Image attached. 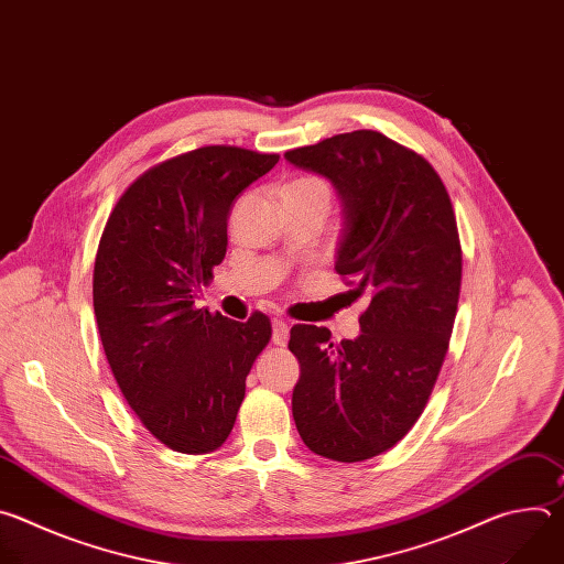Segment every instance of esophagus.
Here are the masks:
<instances>
[{"instance_id":"obj_1","label":"esophagus","mask_w":564,"mask_h":564,"mask_svg":"<svg viewBox=\"0 0 564 564\" xmlns=\"http://www.w3.org/2000/svg\"><path fill=\"white\" fill-rule=\"evenodd\" d=\"M290 337V326L285 318H274L272 321V344L274 346H285Z\"/></svg>"}]
</instances>
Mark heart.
Masks as SVG:
<instances>
[{
    "mask_svg": "<svg viewBox=\"0 0 564 564\" xmlns=\"http://www.w3.org/2000/svg\"><path fill=\"white\" fill-rule=\"evenodd\" d=\"M283 198H290V196H318V198H326L328 200V187L326 183L321 178H314V176H299L294 181H290L283 192H281Z\"/></svg>",
    "mask_w": 564,
    "mask_h": 564,
    "instance_id": "heart-1",
    "label": "heart"
}]
</instances>
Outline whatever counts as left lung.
Here are the masks:
<instances>
[{"label":"left lung","instance_id":"1","mask_svg":"<svg viewBox=\"0 0 564 564\" xmlns=\"http://www.w3.org/2000/svg\"><path fill=\"white\" fill-rule=\"evenodd\" d=\"M285 158L339 192L346 227L335 270L352 301L368 299L355 341L292 328L294 424L312 453L364 462L415 426L442 370L462 285L453 203L424 155L379 131L339 133Z\"/></svg>","mask_w":564,"mask_h":564}]
</instances>
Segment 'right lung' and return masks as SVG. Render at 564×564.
Here are the masks:
<instances>
[{
    "mask_svg": "<svg viewBox=\"0 0 564 564\" xmlns=\"http://www.w3.org/2000/svg\"><path fill=\"white\" fill-rule=\"evenodd\" d=\"M279 153L209 144L140 174L109 214L94 268V310L111 372L142 426L187 455L234 429L246 377L270 344L263 312L246 324L194 305L227 252L234 198Z\"/></svg>",
    "mask_w": 564,
    "mask_h": 564,
    "instance_id": "add662e5",
    "label": "right lung"
}]
</instances>
